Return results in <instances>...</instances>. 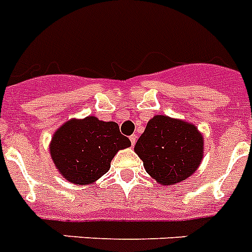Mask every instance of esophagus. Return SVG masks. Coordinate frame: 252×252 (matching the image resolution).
<instances>
[{
	"mask_svg": "<svg viewBox=\"0 0 252 252\" xmlns=\"http://www.w3.org/2000/svg\"><path fill=\"white\" fill-rule=\"evenodd\" d=\"M136 135H131L130 136V141H131V145H132V147H134L135 145V143H136Z\"/></svg>",
	"mask_w": 252,
	"mask_h": 252,
	"instance_id": "obj_1",
	"label": "esophagus"
}]
</instances>
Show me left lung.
I'll use <instances>...</instances> for the list:
<instances>
[{
    "mask_svg": "<svg viewBox=\"0 0 252 252\" xmlns=\"http://www.w3.org/2000/svg\"><path fill=\"white\" fill-rule=\"evenodd\" d=\"M135 153L150 177L168 186L185 181L199 168L204 139L195 125L157 115L139 137Z\"/></svg>",
    "mask_w": 252,
    "mask_h": 252,
    "instance_id": "8db88e82",
    "label": "left lung"
}]
</instances>
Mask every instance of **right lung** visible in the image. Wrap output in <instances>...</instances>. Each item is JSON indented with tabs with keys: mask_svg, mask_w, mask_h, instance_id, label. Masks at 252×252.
<instances>
[{
	"mask_svg": "<svg viewBox=\"0 0 252 252\" xmlns=\"http://www.w3.org/2000/svg\"><path fill=\"white\" fill-rule=\"evenodd\" d=\"M131 147L116 122L95 116L64 122L53 134L49 152L59 172L68 182L90 185L107 173L118 150Z\"/></svg>",
	"mask_w": 252,
	"mask_h": 252,
	"instance_id": "obj_1",
	"label": "right lung"
}]
</instances>
